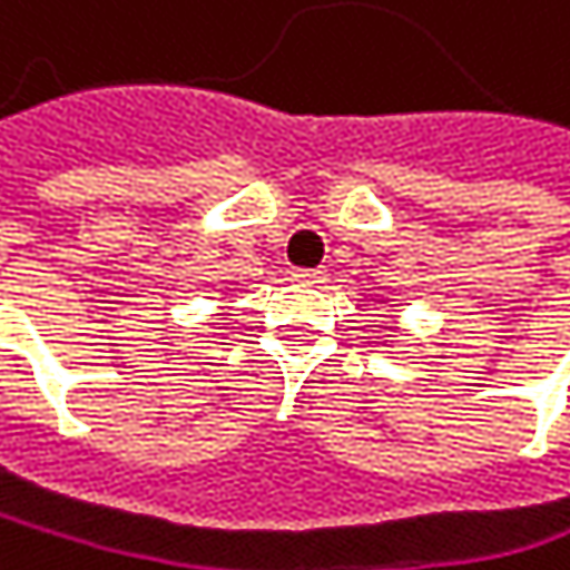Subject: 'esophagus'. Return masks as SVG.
<instances>
[{
	"instance_id": "1",
	"label": "esophagus",
	"mask_w": 570,
	"mask_h": 570,
	"mask_svg": "<svg viewBox=\"0 0 570 570\" xmlns=\"http://www.w3.org/2000/svg\"><path fill=\"white\" fill-rule=\"evenodd\" d=\"M325 278L322 268H292V282H302V285H318Z\"/></svg>"
}]
</instances>
